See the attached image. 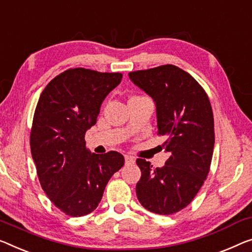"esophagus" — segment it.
<instances>
[{
	"instance_id": "34e87169",
	"label": "esophagus",
	"mask_w": 252,
	"mask_h": 252,
	"mask_svg": "<svg viewBox=\"0 0 252 252\" xmlns=\"http://www.w3.org/2000/svg\"><path fill=\"white\" fill-rule=\"evenodd\" d=\"M125 160H126V164L134 163V157L130 155H125Z\"/></svg>"
}]
</instances>
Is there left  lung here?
I'll list each match as a JSON object with an SVG mask.
<instances>
[{
	"label": "left lung",
	"mask_w": 252,
	"mask_h": 252,
	"mask_svg": "<svg viewBox=\"0 0 252 252\" xmlns=\"http://www.w3.org/2000/svg\"><path fill=\"white\" fill-rule=\"evenodd\" d=\"M129 78L155 102L157 133L166 137L163 146L170 153L163 167L137 159L138 200L149 212L171 215L193 200L209 173L215 144L212 105L196 79L175 65L133 71Z\"/></svg>",
	"instance_id": "obj_1"
}]
</instances>
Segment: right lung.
Wrapping results in <instances>:
<instances>
[{"label": "right lung", "instance_id": "add662e5", "mask_svg": "<svg viewBox=\"0 0 252 252\" xmlns=\"http://www.w3.org/2000/svg\"><path fill=\"white\" fill-rule=\"evenodd\" d=\"M122 73L69 69L52 79L37 103L30 149L44 192L72 217L94 212L105 187L125 165L118 152L92 154L85 134L97 121L100 105Z\"/></svg>", "mask_w": 252, "mask_h": 252}]
</instances>
